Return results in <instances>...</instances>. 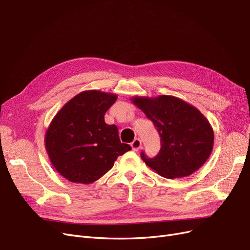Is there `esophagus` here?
I'll use <instances>...</instances> for the list:
<instances>
[{
    "instance_id": "obj_1",
    "label": "esophagus",
    "mask_w": 250,
    "mask_h": 250,
    "mask_svg": "<svg viewBox=\"0 0 250 250\" xmlns=\"http://www.w3.org/2000/svg\"><path fill=\"white\" fill-rule=\"evenodd\" d=\"M131 146L134 151H139L141 149V147H142V142H141L140 139H135L132 142Z\"/></svg>"
}]
</instances>
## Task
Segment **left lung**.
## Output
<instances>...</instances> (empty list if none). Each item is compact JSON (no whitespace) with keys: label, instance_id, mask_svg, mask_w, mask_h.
Segmentation results:
<instances>
[{"label":"left lung","instance_id":"8db88e82","mask_svg":"<svg viewBox=\"0 0 250 250\" xmlns=\"http://www.w3.org/2000/svg\"><path fill=\"white\" fill-rule=\"evenodd\" d=\"M132 102L154 124L161 148L154 158L142 153L145 164L167 179L188 177L199 169L211 154L212 126L195 106L178 97L135 96Z\"/></svg>","mask_w":250,"mask_h":250}]
</instances>
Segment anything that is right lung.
Segmentation results:
<instances>
[{
    "instance_id": "right-lung-1",
    "label": "right lung",
    "mask_w": 250,
    "mask_h": 250,
    "mask_svg": "<svg viewBox=\"0 0 250 250\" xmlns=\"http://www.w3.org/2000/svg\"><path fill=\"white\" fill-rule=\"evenodd\" d=\"M116 99L113 93L83 91L54 116L45 134V148L63 178L89 185L109 171L119 155L132 149L121 142L116 125L104 121Z\"/></svg>"
}]
</instances>
